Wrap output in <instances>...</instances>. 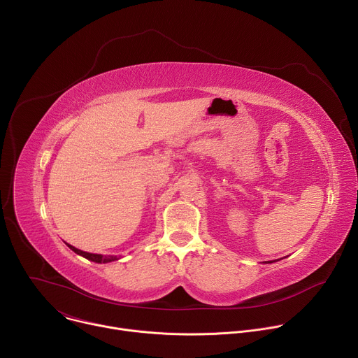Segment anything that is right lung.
I'll return each instance as SVG.
<instances>
[{"label":"right lung","mask_w":358,"mask_h":358,"mask_svg":"<svg viewBox=\"0 0 358 358\" xmlns=\"http://www.w3.org/2000/svg\"><path fill=\"white\" fill-rule=\"evenodd\" d=\"M66 245H68L75 253L80 255V257H83V258L92 261V262H96V264H108V262H113V261H117V259H119L117 257H115V255H108V257H103V255H99V253L83 252V250H80V249H78V248H75V246H72V245H69V243H66Z\"/></svg>","instance_id":"1"}]
</instances>
